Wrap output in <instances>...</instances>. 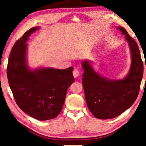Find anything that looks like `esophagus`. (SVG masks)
Returning a JSON list of instances; mask_svg holds the SVG:
<instances>
[{"label": "esophagus", "mask_w": 146, "mask_h": 146, "mask_svg": "<svg viewBox=\"0 0 146 146\" xmlns=\"http://www.w3.org/2000/svg\"><path fill=\"white\" fill-rule=\"evenodd\" d=\"M73 75L74 76V77H78V76H79V75H80V73H79V71L78 70H76V69H75V70H73Z\"/></svg>", "instance_id": "esophagus-1"}]
</instances>
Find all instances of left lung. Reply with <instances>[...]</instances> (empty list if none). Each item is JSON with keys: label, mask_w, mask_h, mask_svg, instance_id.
<instances>
[{"label": "left lung", "mask_w": 146, "mask_h": 146, "mask_svg": "<svg viewBox=\"0 0 146 146\" xmlns=\"http://www.w3.org/2000/svg\"><path fill=\"white\" fill-rule=\"evenodd\" d=\"M125 35L129 45L131 63L129 72L122 79H110L100 75L94 70L91 62H82L84 70L82 85L88 109L96 118L110 119L118 117L131 106L140 90L144 66L136 41L127 31L117 27ZM146 68V66H145Z\"/></svg>", "instance_id": "1"}]
</instances>
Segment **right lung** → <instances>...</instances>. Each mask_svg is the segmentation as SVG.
<instances>
[{
  "label": "right lung",
  "instance_id": "add662e5",
  "mask_svg": "<svg viewBox=\"0 0 146 146\" xmlns=\"http://www.w3.org/2000/svg\"><path fill=\"white\" fill-rule=\"evenodd\" d=\"M39 27L32 28L17 40L9 56L7 75L17 104L26 114L39 120L57 117L62 110L68 89L75 81L73 67L66 70L38 68L27 62L28 37Z\"/></svg>",
  "mask_w": 146,
  "mask_h": 146
}]
</instances>
